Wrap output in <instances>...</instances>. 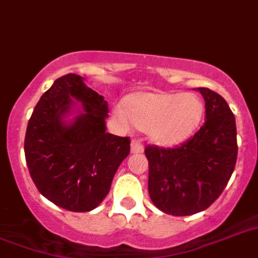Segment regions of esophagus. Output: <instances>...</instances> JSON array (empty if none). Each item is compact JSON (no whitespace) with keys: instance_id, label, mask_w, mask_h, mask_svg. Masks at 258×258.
I'll list each match as a JSON object with an SVG mask.
<instances>
[{"instance_id":"1","label":"esophagus","mask_w":258,"mask_h":258,"mask_svg":"<svg viewBox=\"0 0 258 258\" xmlns=\"http://www.w3.org/2000/svg\"><path fill=\"white\" fill-rule=\"evenodd\" d=\"M143 151L144 147L140 142H138V140H133V142H131V152H133V154H142Z\"/></svg>"}]
</instances>
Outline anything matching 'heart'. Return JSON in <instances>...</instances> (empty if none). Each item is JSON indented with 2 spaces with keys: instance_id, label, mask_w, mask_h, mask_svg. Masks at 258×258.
Returning a JSON list of instances; mask_svg holds the SVG:
<instances>
[{
  "instance_id": "obj_1",
  "label": "heart",
  "mask_w": 258,
  "mask_h": 258,
  "mask_svg": "<svg viewBox=\"0 0 258 258\" xmlns=\"http://www.w3.org/2000/svg\"><path fill=\"white\" fill-rule=\"evenodd\" d=\"M115 114L124 124L131 118L159 146H175L187 140L200 124L204 106L195 94H134L127 106L118 104Z\"/></svg>"
}]
</instances>
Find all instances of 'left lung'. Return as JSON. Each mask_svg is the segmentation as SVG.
Listing matches in <instances>:
<instances>
[{
	"mask_svg": "<svg viewBox=\"0 0 258 258\" xmlns=\"http://www.w3.org/2000/svg\"><path fill=\"white\" fill-rule=\"evenodd\" d=\"M205 100V123L175 148L147 146L148 194L172 216H189L215 203L233 173L237 159L234 115L227 100L199 87Z\"/></svg>",
	"mask_w": 258,
	"mask_h": 258,
	"instance_id": "obj_1",
	"label": "left lung"
}]
</instances>
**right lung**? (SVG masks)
<instances>
[{"label": "right lung", "mask_w": 258, "mask_h": 258, "mask_svg": "<svg viewBox=\"0 0 258 258\" xmlns=\"http://www.w3.org/2000/svg\"><path fill=\"white\" fill-rule=\"evenodd\" d=\"M74 99L82 110L68 122ZM107 116V102L77 74L56 79L35 106L25 135L27 168L39 192L60 208H96L128 156L130 138L106 133Z\"/></svg>", "instance_id": "1"}]
</instances>
